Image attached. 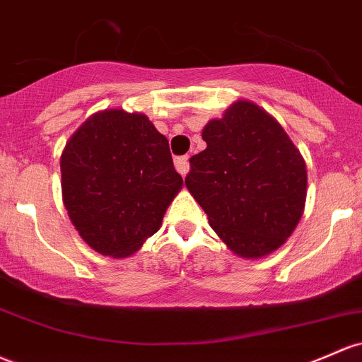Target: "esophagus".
<instances>
[{"label": "esophagus", "mask_w": 362, "mask_h": 362, "mask_svg": "<svg viewBox=\"0 0 362 362\" xmlns=\"http://www.w3.org/2000/svg\"><path fill=\"white\" fill-rule=\"evenodd\" d=\"M175 168H177V172L180 173L182 177H185V175L189 173V168H190L189 158L187 156L177 158V160H175Z\"/></svg>", "instance_id": "1"}]
</instances>
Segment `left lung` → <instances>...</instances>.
Here are the masks:
<instances>
[{
	"label": "left lung",
	"instance_id": "8db88e82",
	"mask_svg": "<svg viewBox=\"0 0 362 362\" xmlns=\"http://www.w3.org/2000/svg\"><path fill=\"white\" fill-rule=\"evenodd\" d=\"M185 185L237 256L257 259L292 235L304 213V158L281 125L251 101L233 103L202 130Z\"/></svg>",
	"mask_w": 362,
	"mask_h": 362
}]
</instances>
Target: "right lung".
I'll return each instance as SVG.
<instances>
[{"mask_svg":"<svg viewBox=\"0 0 362 362\" xmlns=\"http://www.w3.org/2000/svg\"><path fill=\"white\" fill-rule=\"evenodd\" d=\"M62 194L87 245L125 257L160 230L184 185L168 139L142 113L105 110L78 127L62 153Z\"/></svg>","mask_w":362,"mask_h":362,"instance_id":"1","label":"right lung"}]
</instances>
